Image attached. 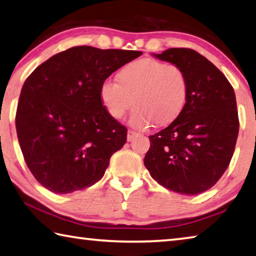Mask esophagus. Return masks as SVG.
Wrapping results in <instances>:
<instances>
[{"mask_svg": "<svg viewBox=\"0 0 256 256\" xmlns=\"http://www.w3.org/2000/svg\"><path fill=\"white\" fill-rule=\"evenodd\" d=\"M136 136H138V132H134V131H132V130H128V142L133 141Z\"/></svg>", "mask_w": 256, "mask_h": 256, "instance_id": "obj_1", "label": "esophagus"}]
</instances>
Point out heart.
<instances>
[{
    "instance_id": "1",
    "label": "heart",
    "mask_w": 256,
    "mask_h": 256,
    "mask_svg": "<svg viewBox=\"0 0 256 256\" xmlns=\"http://www.w3.org/2000/svg\"><path fill=\"white\" fill-rule=\"evenodd\" d=\"M187 94L182 69L151 58L126 64L118 80L106 78L100 87L102 103L115 120L122 118L134 102L130 124L138 130L151 128L156 120L164 124L174 120L184 108Z\"/></svg>"
}]
</instances>
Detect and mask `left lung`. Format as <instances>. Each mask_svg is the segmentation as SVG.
I'll list each match as a JSON object with an SVG mask.
<instances>
[{"instance_id": "obj_1", "label": "left lung", "mask_w": 256, "mask_h": 256, "mask_svg": "<svg viewBox=\"0 0 256 256\" xmlns=\"http://www.w3.org/2000/svg\"><path fill=\"white\" fill-rule=\"evenodd\" d=\"M153 56L182 69L188 94L174 122L148 136L144 166L164 188L199 194L220 180L233 156L240 128L235 92L224 74L197 51L171 48Z\"/></svg>"}]
</instances>
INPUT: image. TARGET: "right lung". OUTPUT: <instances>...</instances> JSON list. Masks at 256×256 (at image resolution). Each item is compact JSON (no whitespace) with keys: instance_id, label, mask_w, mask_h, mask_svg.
Masks as SVG:
<instances>
[{"instance_id":"right-lung-1","label":"right lung","mask_w":256,"mask_h":256,"mask_svg":"<svg viewBox=\"0 0 256 256\" xmlns=\"http://www.w3.org/2000/svg\"><path fill=\"white\" fill-rule=\"evenodd\" d=\"M141 54L80 46L52 56L26 78L16 134L28 168L44 188L70 194L103 178L128 130L104 108L100 84Z\"/></svg>"}]
</instances>
